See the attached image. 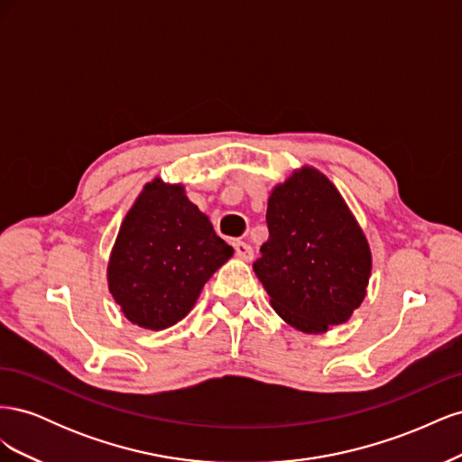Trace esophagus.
<instances>
[{
  "instance_id": "34e87169",
  "label": "esophagus",
  "mask_w": 462,
  "mask_h": 462,
  "mask_svg": "<svg viewBox=\"0 0 462 462\" xmlns=\"http://www.w3.org/2000/svg\"><path fill=\"white\" fill-rule=\"evenodd\" d=\"M235 254H236V258L248 262V260L254 258V250H253V246H250V245H246L243 241H236L235 243Z\"/></svg>"
}]
</instances>
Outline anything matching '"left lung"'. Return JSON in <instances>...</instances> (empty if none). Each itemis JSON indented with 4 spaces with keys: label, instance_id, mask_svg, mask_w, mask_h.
<instances>
[{
    "label": "left lung",
    "instance_id": "obj_1",
    "mask_svg": "<svg viewBox=\"0 0 462 462\" xmlns=\"http://www.w3.org/2000/svg\"><path fill=\"white\" fill-rule=\"evenodd\" d=\"M268 241L253 268L273 310L306 333L351 318L372 270L368 243L329 179L312 167L292 173L268 200Z\"/></svg>",
    "mask_w": 462,
    "mask_h": 462
}]
</instances>
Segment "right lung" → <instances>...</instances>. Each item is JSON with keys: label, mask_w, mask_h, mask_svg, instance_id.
Listing matches in <instances>:
<instances>
[{"label": "right lung", "mask_w": 462, "mask_h": 462, "mask_svg": "<svg viewBox=\"0 0 462 462\" xmlns=\"http://www.w3.org/2000/svg\"><path fill=\"white\" fill-rule=\"evenodd\" d=\"M233 248L180 185L152 180L123 219L107 282L133 324L165 329L183 319Z\"/></svg>", "instance_id": "add662e5"}]
</instances>
